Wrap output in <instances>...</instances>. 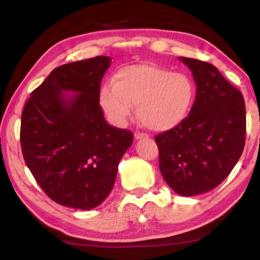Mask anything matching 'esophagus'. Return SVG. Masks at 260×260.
Here are the masks:
<instances>
[{"mask_svg": "<svg viewBox=\"0 0 260 260\" xmlns=\"http://www.w3.org/2000/svg\"><path fill=\"white\" fill-rule=\"evenodd\" d=\"M148 135L142 134V133H135V140H147Z\"/></svg>", "mask_w": 260, "mask_h": 260, "instance_id": "1", "label": "esophagus"}]
</instances>
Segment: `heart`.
I'll return each instance as SVG.
<instances>
[{
    "label": "heart",
    "instance_id": "obj_1",
    "mask_svg": "<svg viewBox=\"0 0 260 260\" xmlns=\"http://www.w3.org/2000/svg\"><path fill=\"white\" fill-rule=\"evenodd\" d=\"M195 85L187 74L149 63L117 71L112 84L101 90V105L113 122L122 124L137 106V116L152 131H168L181 125L189 115Z\"/></svg>",
    "mask_w": 260,
    "mask_h": 260
}]
</instances>
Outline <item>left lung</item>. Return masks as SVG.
Returning <instances> with one entry per match:
<instances>
[{
    "instance_id": "1",
    "label": "left lung",
    "mask_w": 260,
    "mask_h": 260,
    "mask_svg": "<svg viewBox=\"0 0 260 260\" xmlns=\"http://www.w3.org/2000/svg\"><path fill=\"white\" fill-rule=\"evenodd\" d=\"M197 84L186 120L156 135L159 170L177 194L194 197L218 187L243 154L246 110L241 92L212 63L183 58Z\"/></svg>"
}]
</instances>
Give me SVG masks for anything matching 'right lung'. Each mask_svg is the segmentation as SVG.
<instances>
[{
	"mask_svg": "<svg viewBox=\"0 0 260 260\" xmlns=\"http://www.w3.org/2000/svg\"><path fill=\"white\" fill-rule=\"evenodd\" d=\"M110 62V56H94L56 67L31 92L21 116L24 162L42 190L66 207L101 205L133 144V133L110 125L99 105Z\"/></svg>",
	"mask_w": 260,
	"mask_h": 260,
	"instance_id": "obj_1",
	"label": "right lung"
}]
</instances>
